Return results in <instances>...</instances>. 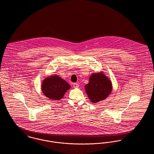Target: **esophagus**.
Returning <instances> with one entry per match:
<instances>
[{
    "label": "esophagus",
    "mask_w": 154,
    "mask_h": 154,
    "mask_svg": "<svg viewBox=\"0 0 154 154\" xmlns=\"http://www.w3.org/2000/svg\"><path fill=\"white\" fill-rule=\"evenodd\" d=\"M73 87L74 88H79V84H77V83H74Z\"/></svg>",
    "instance_id": "34e87169"
}]
</instances>
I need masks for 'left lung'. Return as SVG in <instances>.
<instances>
[{"label": "left lung", "mask_w": 154, "mask_h": 154, "mask_svg": "<svg viewBox=\"0 0 154 154\" xmlns=\"http://www.w3.org/2000/svg\"><path fill=\"white\" fill-rule=\"evenodd\" d=\"M112 89L111 81L102 71L92 74L88 84L85 86L88 98L93 103L106 99L110 95Z\"/></svg>", "instance_id": "8db88e82"}]
</instances>
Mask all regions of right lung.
<instances>
[{"mask_svg":"<svg viewBox=\"0 0 154 154\" xmlns=\"http://www.w3.org/2000/svg\"><path fill=\"white\" fill-rule=\"evenodd\" d=\"M41 87L44 95L54 100H60L67 91L71 88L66 81L56 74L44 79Z\"/></svg>","mask_w":154,"mask_h":154,"instance_id":"1","label":"right lung"}]
</instances>
